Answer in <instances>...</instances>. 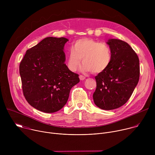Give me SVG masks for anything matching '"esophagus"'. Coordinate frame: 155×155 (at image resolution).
<instances>
[{
  "label": "esophagus",
  "instance_id": "34e87169",
  "mask_svg": "<svg viewBox=\"0 0 155 155\" xmlns=\"http://www.w3.org/2000/svg\"><path fill=\"white\" fill-rule=\"evenodd\" d=\"M79 78H80V80H83L85 79V77L83 76V75H80L79 76Z\"/></svg>",
  "mask_w": 155,
  "mask_h": 155
}]
</instances>
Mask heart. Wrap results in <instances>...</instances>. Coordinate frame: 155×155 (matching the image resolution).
<instances>
[{
    "label": "heart",
    "mask_w": 155,
    "mask_h": 155,
    "mask_svg": "<svg viewBox=\"0 0 155 155\" xmlns=\"http://www.w3.org/2000/svg\"><path fill=\"white\" fill-rule=\"evenodd\" d=\"M112 53L109 45L91 38L77 40L68 56V67L75 72L80 66L81 59L84 72L99 74L105 71L112 61Z\"/></svg>",
    "instance_id": "b5f03b06"
}]
</instances>
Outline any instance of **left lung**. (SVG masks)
I'll list each match as a JSON object with an SVG mask.
<instances>
[{"label":"left lung","mask_w":155,"mask_h":155,"mask_svg":"<svg viewBox=\"0 0 155 155\" xmlns=\"http://www.w3.org/2000/svg\"><path fill=\"white\" fill-rule=\"evenodd\" d=\"M112 58L108 68L95 77L94 104L103 110H114L127 102L140 77L139 59L129 44L118 39H110Z\"/></svg>","instance_id":"1"}]
</instances>
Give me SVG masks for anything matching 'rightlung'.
<instances>
[{
    "label": "right lung",
    "instance_id": "add662e5",
    "mask_svg": "<svg viewBox=\"0 0 155 155\" xmlns=\"http://www.w3.org/2000/svg\"><path fill=\"white\" fill-rule=\"evenodd\" d=\"M64 37H49L26 51L19 64L22 89L28 102L45 113H53L67 103L79 75L64 64Z\"/></svg>",
    "mask_w": 155,
    "mask_h": 155
}]
</instances>
